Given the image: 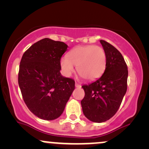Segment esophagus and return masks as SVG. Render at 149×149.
<instances>
[{
	"mask_svg": "<svg viewBox=\"0 0 149 149\" xmlns=\"http://www.w3.org/2000/svg\"><path fill=\"white\" fill-rule=\"evenodd\" d=\"M75 86H76V88H80V87H81V85H80V84H78V83H75Z\"/></svg>",
	"mask_w": 149,
	"mask_h": 149,
	"instance_id": "1",
	"label": "esophagus"
}]
</instances>
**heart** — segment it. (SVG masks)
<instances>
[{
	"label": "heart",
	"mask_w": 149,
	"mask_h": 149,
	"mask_svg": "<svg viewBox=\"0 0 149 149\" xmlns=\"http://www.w3.org/2000/svg\"><path fill=\"white\" fill-rule=\"evenodd\" d=\"M107 57L103 47L95 45H80L61 59V67L66 76L71 74L76 66V71L87 81H93L103 75L107 67Z\"/></svg>",
	"instance_id": "heart-1"
}]
</instances>
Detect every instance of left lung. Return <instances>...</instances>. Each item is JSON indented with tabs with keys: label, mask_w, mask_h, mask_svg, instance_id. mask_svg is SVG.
<instances>
[{
	"label": "left lung",
	"mask_w": 149,
	"mask_h": 149,
	"mask_svg": "<svg viewBox=\"0 0 149 149\" xmlns=\"http://www.w3.org/2000/svg\"><path fill=\"white\" fill-rule=\"evenodd\" d=\"M100 42L107 54V67L98 80L82 86L85 97L80 102L85 117L95 123L105 122L115 115L127 88L128 70L123 57L108 42Z\"/></svg>",
	"instance_id": "obj_1"
}]
</instances>
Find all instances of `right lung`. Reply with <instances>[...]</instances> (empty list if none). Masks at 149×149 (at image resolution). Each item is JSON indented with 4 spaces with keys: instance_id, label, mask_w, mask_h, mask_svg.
Returning <instances> with one entry per match:
<instances>
[{
    "instance_id": "right-lung-1",
    "label": "right lung",
    "mask_w": 149,
    "mask_h": 149,
    "mask_svg": "<svg viewBox=\"0 0 149 149\" xmlns=\"http://www.w3.org/2000/svg\"><path fill=\"white\" fill-rule=\"evenodd\" d=\"M68 45L42 39L22 56L18 83L26 105L39 118L52 120L61 115L75 89L72 78L61 75V58Z\"/></svg>"
}]
</instances>
